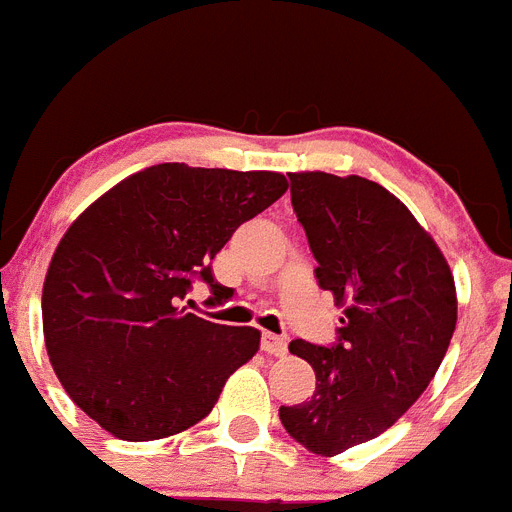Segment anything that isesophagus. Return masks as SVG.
<instances>
[{"mask_svg": "<svg viewBox=\"0 0 512 512\" xmlns=\"http://www.w3.org/2000/svg\"><path fill=\"white\" fill-rule=\"evenodd\" d=\"M260 346H263L265 354H270V356H283L286 354V349H289L286 338L276 336V333H263V338H260Z\"/></svg>", "mask_w": 512, "mask_h": 512, "instance_id": "obj_1", "label": "esophagus"}]
</instances>
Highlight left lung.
<instances>
[{
  "instance_id": "8db88e82",
  "label": "left lung",
  "mask_w": 512,
  "mask_h": 512,
  "mask_svg": "<svg viewBox=\"0 0 512 512\" xmlns=\"http://www.w3.org/2000/svg\"><path fill=\"white\" fill-rule=\"evenodd\" d=\"M289 179L317 283L343 317L333 346L289 343L317 385L278 416L296 442L330 458L375 440L427 390L453 338L458 299L435 239L385 187L325 171Z\"/></svg>"
}]
</instances>
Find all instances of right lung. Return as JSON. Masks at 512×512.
Returning a JSON list of instances; mask_svg holds the SVG:
<instances>
[{"mask_svg":"<svg viewBox=\"0 0 512 512\" xmlns=\"http://www.w3.org/2000/svg\"><path fill=\"white\" fill-rule=\"evenodd\" d=\"M286 190L278 171L158 163L75 218L46 270L41 312L51 367L93 422L145 442L210 414L260 349V330L203 320L184 296L200 278L229 299L210 260Z\"/></svg>","mask_w":512,"mask_h":512,"instance_id":"right-lung-1","label":"right lung"}]
</instances>
